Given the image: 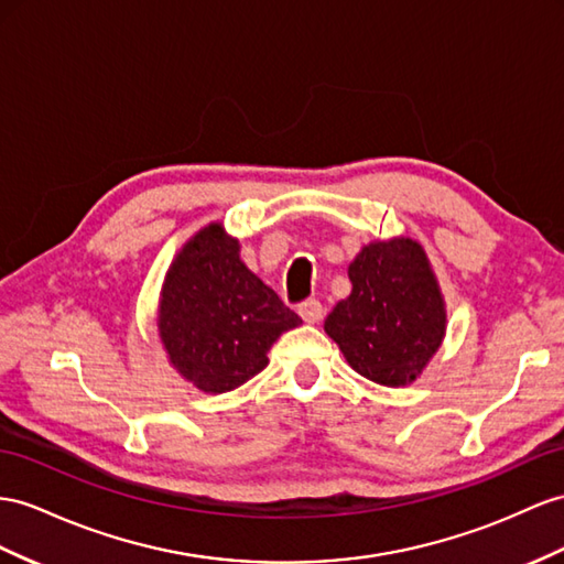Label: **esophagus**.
Listing matches in <instances>:
<instances>
[{
	"mask_svg": "<svg viewBox=\"0 0 564 564\" xmlns=\"http://www.w3.org/2000/svg\"><path fill=\"white\" fill-rule=\"evenodd\" d=\"M297 314L307 324H316L324 316V307H322L319 300H305V302H300V305H297Z\"/></svg>",
	"mask_w": 564,
	"mask_h": 564,
	"instance_id": "esophagus-1",
	"label": "esophagus"
}]
</instances>
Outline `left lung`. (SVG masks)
Returning a JSON list of instances; mask_svg holds the SVG:
<instances>
[{
	"mask_svg": "<svg viewBox=\"0 0 564 564\" xmlns=\"http://www.w3.org/2000/svg\"><path fill=\"white\" fill-rule=\"evenodd\" d=\"M348 276L352 293L324 330L365 379L391 388L416 381L445 336V302L424 248L412 238L369 242Z\"/></svg>",
	"mask_w": 564,
	"mask_h": 564,
	"instance_id": "1",
	"label": "left lung"
}]
</instances>
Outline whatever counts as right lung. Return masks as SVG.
I'll return each mask as SVG.
<instances>
[{
	"label": "right lung",
	"mask_w": 564,
	"mask_h": 564,
	"mask_svg": "<svg viewBox=\"0 0 564 564\" xmlns=\"http://www.w3.org/2000/svg\"><path fill=\"white\" fill-rule=\"evenodd\" d=\"M302 319L242 264L240 245L209 224L173 259L159 297L169 362L205 393H226L269 365V348Z\"/></svg>",
	"instance_id": "obj_1"
}]
</instances>
